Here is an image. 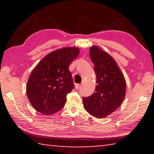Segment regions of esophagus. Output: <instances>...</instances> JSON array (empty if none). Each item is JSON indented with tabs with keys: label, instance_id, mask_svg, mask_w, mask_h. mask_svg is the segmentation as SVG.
Returning a JSON list of instances; mask_svg holds the SVG:
<instances>
[{
	"label": "esophagus",
	"instance_id": "obj_1",
	"mask_svg": "<svg viewBox=\"0 0 154 154\" xmlns=\"http://www.w3.org/2000/svg\"><path fill=\"white\" fill-rule=\"evenodd\" d=\"M80 86H81L80 84H78V83L75 84V88H76V90H79L80 88Z\"/></svg>",
	"mask_w": 154,
	"mask_h": 154
}]
</instances>
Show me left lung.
<instances>
[{
    "label": "left lung",
    "mask_w": 154,
    "mask_h": 154,
    "mask_svg": "<svg viewBox=\"0 0 154 154\" xmlns=\"http://www.w3.org/2000/svg\"><path fill=\"white\" fill-rule=\"evenodd\" d=\"M91 60L94 64L96 83L94 92L83 97V106L97 118L109 116L118 109L126 94V81L116 61L98 47L90 48Z\"/></svg>",
    "instance_id": "8db88e82"
}]
</instances>
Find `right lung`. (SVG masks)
Listing matches in <instances>:
<instances>
[{"label":"right lung","instance_id":"1","mask_svg":"<svg viewBox=\"0 0 154 154\" xmlns=\"http://www.w3.org/2000/svg\"><path fill=\"white\" fill-rule=\"evenodd\" d=\"M79 49L65 48L45 56L31 72L26 94L31 105L45 116L64 107L66 95L74 88L69 65L77 58Z\"/></svg>","mask_w":154,"mask_h":154}]
</instances>
